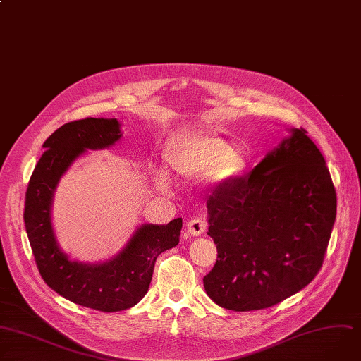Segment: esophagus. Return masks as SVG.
I'll use <instances>...</instances> for the list:
<instances>
[{
	"instance_id": "34e87169",
	"label": "esophagus",
	"mask_w": 361,
	"mask_h": 361,
	"mask_svg": "<svg viewBox=\"0 0 361 361\" xmlns=\"http://www.w3.org/2000/svg\"><path fill=\"white\" fill-rule=\"evenodd\" d=\"M186 230L193 237L201 235V234H204L207 231V223H205L204 219H201V218H192V219L188 221Z\"/></svg>"
}]
</instances>
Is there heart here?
<instances>
[{"mask_svg":"<svg viewBox=\"0 0 361 361\" xmlns=\"http://www.w3.org/2000/svg\"><path fill=\"white\" fill-rule=\"evenodd\" d=\"M171 171L182 178H201L211 173L215 183H227L238 178L245 163L223 138L214 135H185L173 140L164 152Z\"/></svg>","mask_w":361,"mask_h":361,"instance_id":"b5f03b06","label":"heart"}]
</instances>
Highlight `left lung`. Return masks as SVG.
I'll use <instances>...</instances> for the list:
<instances>
[{"instance_id": "1", "label": "left lung", "mask_w": 361, "mask_h": 361, "mask_svg": "<svg viewBox=\"0 0 361 361\" xmlns=\"http://www.w3.org/2000/svg\"><path fill=\"white\" fill-rule=\"evenodd\" d=\"M216 262L208 296L230 311L270 308L318 274L337 214L325 159L303 128L270 152L250 175L207 201Z\"/></svg>"}]
</instances>
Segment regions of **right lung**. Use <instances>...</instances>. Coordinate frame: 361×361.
I'll use <instances>...</instances> for the list:
<instances>
[{
    "label": "right lung",
    "mask_w": 361,
    "mask_h": 361,
    "mask_svg": "<svg viewBox=\"0 0 361 361\" xmlns=\"http://www.w3.org/2000/svg\"><path fill=\"white\" fill-rule=\"evenodd\" d=\"M116 118H84L63 124L43 143L46 149L25 192L24 224L32 252L49 288L73 303L102 312L124 311L147 293L159 255L178 245L182 218L168 226L145 224L114 259L101 264L72 262L61 250L50 223L53 192L76 157L105 149L121 137Z\"/></svg>",
    "instance_id": "add662e5"
}]
</instances>
